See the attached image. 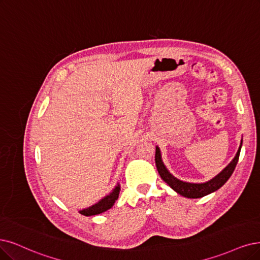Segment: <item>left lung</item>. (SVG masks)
I'll return each instance as SVG.
<instances>
[{
    "label": "left lung",
    "instance_id": "1",
    "mask_svg": "<svg viewBox=\"0 0 260 260\" xmlns=\"http://www.w3.org/2000/svg\"><path fill=\"white\" fill-rule=\"evenodd\" d=\"M241 147H242V141L237 152V155L232 160V162H230V164L222 172H220V174H218L212 180L206 182V183H187V182L180 181L177 178H175L166 169L165 165L162 164L161 157H160V151L158 147H156L155 149V165L160 178L164 180L172 189H175L177 193L187 198H200L208 194L213 193V191L217 190L219 187H222L228 181V179L232 177L233 172L238 164Z\"/></svg>",
    "mask_w": 260,
    "mask_h": 260
}]
</instances>
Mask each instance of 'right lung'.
<instances>
[{
    "label": "right lung",
    "instance_id": "obj_1",
    "mask_svg": "<svg viewBox=\"0 0 260 260\" xmlns=\"http://www.w3.org/2000/svg\"><path fill=\"white\" fill-rule=\"evenodd\" d=\"M119 193H120V186L118 185V186H115V188L111 191L108 196L104 197L101 201H99L98 204L93 205L92 207L81 210L80 213L85 216H91V215H96V214L105 212V211H107L114 205L115 200L119 198Z\"/></svg>",
    "mask_w": 260,
    "mask_h": 260
}]
</instances>
